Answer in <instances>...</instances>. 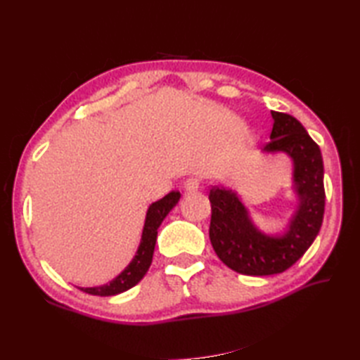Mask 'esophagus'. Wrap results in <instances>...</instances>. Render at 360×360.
Instances as JSON below:
<instances>
[{
    "mask_svg": "<svg viewBox=\"0 0 360 360\" xmlns=\"http://www.w3.org/2000/svg\"><path fill=\"white\" fill-rule=\"evenodd\" d=\"M200 184H201V181L198 178H188L184 182V190L187 193H195V192H198V188H200Z\"/></svg>",
    "mask_w": 360,
    "mask_h": 360,
    "instance_id": "1",
    "label": "esophagus"
}]
</instances>
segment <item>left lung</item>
Returning <instances> with one entry per match:
<instances>
[{"instance_id": "8db88e82", "label": "left lung", "mask_w": 360, "mask_h": 360, "mask_svg": "<svg viewBox=\"0 0 360 360\" xmlns=\"http://www.w3.org/2000/svg\"><path fill=\"white\" fill-rule=\"evenodd\" d=\"M271 142L263 153H285L292 162V192L297 205L278 233L255 226L236 190L212 187L210 243L218 258L243 275H274L289 269L314 243L325 212L323 159L304 127L285 112L271 111Z\"/></svg>"}]
</instances>
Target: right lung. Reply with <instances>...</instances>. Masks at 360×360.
I'll return each mask as SVG.
<instances>
[{
  "mask_svg": "<svg viewBox=\"0 0 360 360\" xmlns=\"http://www.w3.org/2000/svg\"><path fill=\"white\" fill-rule=\"evenodd\" d=\"M181 198V193L170 192L165 195L162 200L150 204L147 210V217H145V223L142 229V236L139 248L136 250V255L133 257L131 262L122 271L116 278H112L110 283L102 286H94V288H79L80 290L91 295H101V297H110V295H117L125 292V290L131 289L139 283L143 275L147 274L148 267L153 259V252H155L156 246V238H158V229L162 224V221L172 209L178 204Z\"/></svg>",
  "mask_w": 360,
  "mask_h": 360,
  "instance_id": "obj_1",
  "label": "right lung"
}]
</instances>
